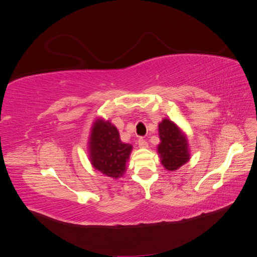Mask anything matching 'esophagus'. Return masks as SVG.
I'll return each instance as SVG.
<instances>
[{
    "label": "esophagus",
    "instance_id": "obj_1",
    "mask_svg": "<svg viewBox=\"0 0 257 257\" xmlns=\"http://www.w3.org/2000/svg\"><path fill=\"white\" fill-rule=\"evenodd\" d=\"M138 146L141 147V148H147L148 147V143H147V141L145 138H143V137H141L138 139Z\"/></svg>",
    "mask_w": 257,
    "mask_h": 257
}]
</instances>
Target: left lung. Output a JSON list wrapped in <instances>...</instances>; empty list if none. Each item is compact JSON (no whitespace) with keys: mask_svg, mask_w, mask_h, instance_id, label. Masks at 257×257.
I'll return each mask as SVG.
<instances>
[{"mask_svg":"<svg viewBox=\"0 0 257 257\" xmlns=\"http://www.w3.org/2000/svg\"><path fill=\"white\" fill-rule=\"evenodd\" d=\"M161 143L158 146L163 166L170 172H175L190 160L189 144L185 135L176 124L164 119L159 124Z\"/></svg>","mask_w":257,"mask_h":257,"instance_id":"1","label":"left lung"}]
</instances>
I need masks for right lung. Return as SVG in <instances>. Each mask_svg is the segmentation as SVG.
<instances>
[{
    "mask_svg": "<svg viewBox=\"0 0 257 257\" xmlns=\"http://www.w3.org/2000/svg\"><path fill=\"white\" fill-rule=\"evenodd\" d=\"M133 147L121 142L119 132L109 121L96 119L91 128L89 157L92 166L100 173L118 179L126 169Z\"/></svg>",
    "mask_w": 257,
    "mask_h": 257,
    "instance_id": "obj_1",
    "label": "right lung"
}]
</instances>
